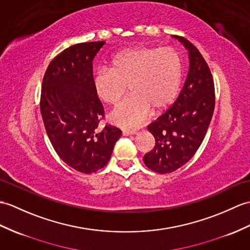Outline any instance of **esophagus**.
I'll return each mask as SVG.
<instances>
[{
    "mask_svg": "<svg viewBox=\"0 0 250 250\" xmlns=\"http://www.w3.org/2000/svg\"><path fill=\"white\" fill-rule=\"evenodd\" d=\"M134 134H137V131H134V130H124L123 131L124 136H129V135H134Z\"/></svg>",
    "mask_w": 250,
    "mask_h": 250,
    "instance_id": "esophagus-1",
    "label": "esophagus"
}]
</instances>
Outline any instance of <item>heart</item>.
I'll list each match as a JSON object with an SVG mask.
<instances>
[{
	"label": "heart",
	"mask_w": 250,
	"mask_h": 250,
	"mask_svg": "<svg viewBox=\"0 0 250 250\" xmlns=\"http://www.w3.org/2000/svg\"><path fill=\"white\" fill-rule=\"evenodd\" d=\"M182 82V61L178 52L166 46H136L116 54L111 69L101 68L92 83L98 97L116 105L126 94L131 96L111 113V121L124 129L143 125L152 108L161 112L173 103Z\"/></svg>",
	"instance_id": "heart-1"
}]
</instances>
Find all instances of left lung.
Here are the masks:
<instances>
[{"instance_id": "left-lung-1", "label": "left lung", "mask_w": 250, "mask_h": 250, "mask_svg": "<svg viewBox=\"0 0 250 250\" xmlns=\"http://www.w3.org/2000/svg\"><path fill=\"white\" fill-rule=\"evenodd\" d=\"M188 50L189 69L175 103L148 125L155 146L144 163L155 172L169 173L187 164L204 141L215 106L214 81L207 62L187 38L173 36Z\"/></svg>"}]
</instances>
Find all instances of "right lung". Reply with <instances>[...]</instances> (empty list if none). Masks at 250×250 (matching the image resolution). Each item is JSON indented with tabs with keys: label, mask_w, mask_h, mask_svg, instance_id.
Returning <instances> with one entry per match:
<instances>
[{
	"label": "right lung",
	"mask_w": 250,
	"mask_h": 250,
	"mask_svg": "<svg viewBox=\"0 0 250 250\" xmlns=\"http://www.w3.org/2000/svg\"><path fill=\"white\" fill-rule=\"evenodd\" d=\"M105 42L73 44L49 63L42 80L40 112L56 153L73 169L91 173L111 159L121 130L101 129V101L92 83V61Z\"/></svg>",
	"instance_id": "add662e5"
}]
</instances>
